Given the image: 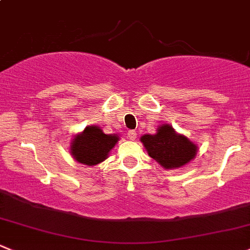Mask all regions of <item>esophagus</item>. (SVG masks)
<instances>
[{"instance_id":"34e87169","label":"esophagus","mask_w":250,"mask_h":250,"mask_svg":"<svg viewBox=\"0 0 250 250\" xmlns=\"http://www.w3.org/2000/svg\"><path fill=\"white\" fill-rule=\"evenodd\" d=\"M127 137H128V139H131V141H135V139L137 138V132L136 131H128Z\"/></svg>"}]
</instances>
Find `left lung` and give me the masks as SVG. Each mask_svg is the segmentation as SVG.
<instances>
[{
	"instance_id": "8db88e82",
	"label": "left lung",
	"mask_w": 250,
	"mask_h": 250,
	"mask_svg": "<svg viewBox=\"0 0 250 250\" xmlns=\"http://www.w3.org/2000/svg\"><path fill=\"white\" fill-rule=\"evenodd\" d=\"M141 142L147 155L165 169H178L197 156L198 146L170 124H161L154 135H143Z\"/></svg>"
}]
</instances>
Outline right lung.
Wrapping results in <instances>:
<instances>
[{
  "instance_id": "add662e5",
  "label": "right lung",
  "mask_w": 250,
  "mask_h": 250,
  "mask_svg": "<svg viewBox=\"0 0 250 250\" xmlns=\"http://www.w3.org/2000/svg\"><path fill=\"white\" fill-rule=\"evenodd\" d=\"M118 141L119 136L115 133L106 135L99 126L88 125L71 139L70 155L79 163L93 167L108 157Z\"/></svg>"
}]
</instances>
